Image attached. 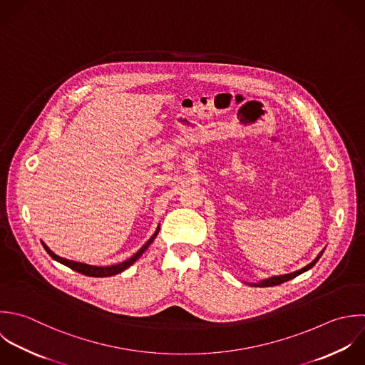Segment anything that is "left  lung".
Listing matches in <instances>:
<instances>
[{"label": "left lung", "mask_w": 365, "mask_h": 365, "mask_svg": "<svg viewBox=\"0 0 365 365\" xmlns=\"http://www.w3.org/2000/svg\"><path fill=\"white\" fill-rule=\"evenodd\" d=\"M324 252V250H323ZM323 252L310 263V264H307L306 267H303L302 270H297V272H293V273H290V274H282V276H274V277H270V279H266V280H262V282H259V283H252V286H255V287H272V286H277V284H282V283H284V282H289V280H292V279H294L296 276H299V274H302V273H304V272H307V270H310L317 262H319V259L322 257V255H323Z\"/></svg>", "instance_id": "obj_1"}]
</instances>
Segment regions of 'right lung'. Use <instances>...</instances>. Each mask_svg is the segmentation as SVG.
Returning a JSON list of instances; mask_svg holds the SVG:
<instances>
[{"instance_id": "right-lung-1", "label": "right lung", "mask_w": 365, "mask_h": 365, "mask_svg": "<svg viewBox=\"0 0 365 365\" xmlns=\"http://www.w3.org/2000/svg\"><path fill=\"white\" fill-rule=\"evenodd\" d=\"M158 233H159V226H158L156 232L153 233V236H152L130 259H128V260H125V262H122V263L113 264V266H106V267H102V266H91V264H85V263H79V262H73V260H68V259L59 257V256H56L43 242H41V243H42L43 249L46 250V253H48L53 260L59 262L61 264H65L66 267H69V269H72V270H75V272H78V273H81V274L89 276V277H109V276H115V274H118V273H122L123 270H126L128 267H130V266L145 253V250L150 246V243L155 240V237L158 236Z\"/></svg>"}]
</instances>
